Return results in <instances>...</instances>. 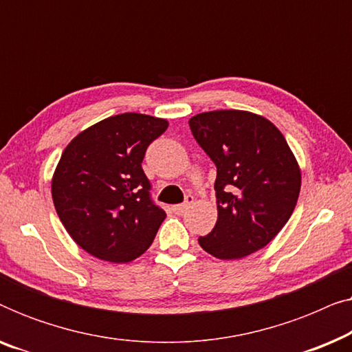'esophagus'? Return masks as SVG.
<instances>
[{
	"label": "esophagus",
	"mask_w": 352,
	"mask_h": 352,
	"mask_svg": "<svg viewBox=\"0 0 352 352\" xmlns=\"http://www.w3.org/2000/svg\"><path fill=\"white\" fill-rule=\"evenodd\" d=\"M192 204H194V197H192V195H187V197H186V201H184V204L175 205V206H173V211H175V213H177V214H182L187 208H189V206H190Z\"/></svg>",
	"instance_id": "1"
}]
</instances>
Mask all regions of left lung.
Here are the masks:
<instances>
[{"instance_id":"left-lung-1","label":"left lung","mask_w":352,"mask_h":352,"mask_svg":"<svg viewBox=\"0 0 352 352\" xmlns=\"http://www.w3.org/2000/svg\"><path fill=\"white\" fill-rule=\"evenodd\" d=\"M195 141L216 165L218 221L199 237L219 259L266 247L287 224L301 189V171L283 134L261 115L213 110L189 120Z\"/></svg>"}]
</instances>
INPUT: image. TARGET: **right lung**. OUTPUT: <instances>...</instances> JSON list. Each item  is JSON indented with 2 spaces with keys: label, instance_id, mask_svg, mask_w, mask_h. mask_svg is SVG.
Instances as JSON below:
<instances>
[{
  "label": "right lung",
  "instance_id": "add662e5",
  "mask_svg": "<svg viewBox=\"0 0 352 352\" xmlns=\"http://www.w3.org/2000/svg\"><path fill=\"white\" fill-rule=\"evenodd\" d=\"M168 122L120 113L70 141L52 176V201L67 232L85 252L129 263L146 252L166 213L151 199L142 160Z\"/></svg>",
  "mask_w": 352,
  "mask_h": 352
}]
</instances>
